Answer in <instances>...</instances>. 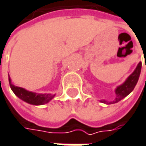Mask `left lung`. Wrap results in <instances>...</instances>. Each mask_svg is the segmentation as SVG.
I'll return each mask as SVG.
<instances>
[{
    "label": "left lung",
    "mask_w": 146,
    "mask_h": 146,
    "mask_svg": "<svg viewBox=\"0 0 146 146\" xmlns=\"http://www.w3.org/2000/svg\"><path fill=\"white\" fill-rule=\"evenodd\" d=\"M141 66H142L141 62H139L136 68L135 69V71L126 78V80L122 84L119 85L115 88L114 92H115L116 96H115L114 100L113 101H110V102H108L104 100H101L100 102L106 104H115L121 100H123L124 98H125L127 95H129L134 90L135 87L138 80H139V74H140V71H141Z\"/></svg>",
    "instance_id": "obj_1"
}]
</instances>
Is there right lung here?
Wrapping results in <instances>:
<instances>
[{
    "label": "right lung",
    "mask_w": 146,
    "mask_h": 146,
    "mask_svg": "<svg viewBox=\"0 0 146 146\" xmlns=\"http://www.w3.org/2000/svg\"><path fill=\"white\" fill-rule=\"evenodd\" d=\"M8 78H9L10 87L11 90L13 91V93L19 99L23 100L24 102L27 104H30L33 105H42L48 103L49 101H51L55 96V94H37L32 91H28L21 87L15 86L11 84V79L9 74H8Z\"/></svg>",
    "instance_id": "obj_1"
}]
</instances>
